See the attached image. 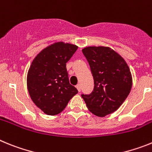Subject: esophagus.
I'll list each match as a JSON object with an SVG mask.
<instances>
[{
	"label": "esophagus",
	"instance_id": "esophagus-1",
	"mask_svg": "<svg viewBox=\"0 0 152 152\" xmlns=\"http://www.w3.org/2000/svg\"><path fill=\"white\" fill-rule=\"evenodd\" d=\"M76 88H77V91H78L79 92H80V91H81V87H80V84H77V85L76 86Z\"/></svg>",
	"mask_w": 152,
	"mask_h": 152
}]
</instances>
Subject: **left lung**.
<instances>
[{"label": "left lung", "instance_id": "1", "mask_svg": "<svg viewBox=\"0 0 152 152\" xmlns=\"http://www.w3.org/2000/svg\"><path fill=\"white\" fill-rule=\"evenodd\" d=\"M82 52L89 63L94 87L91 94L81 96L92 113L103 117L116 111L128 96L132 88L129 68L109 47H87Z\"/></svg>", "mask_w": 152, "mask_h": 152}]
</instances>
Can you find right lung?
Here are the masks:
<instances>
[{"mask_svg":"<svg viewBox=\"0 0 152 152\" xmlns=\"http://www.w3.org/2000/svg\"><path fill=\"white\" fill-rule=\"evenodd\" d=\"M77 49V45L58 42L44 49L32 62L27 75L28 91L32 100L45 114L60 113L78 93L70 84L66 68Z\"/></svg>","mask_w":152,"mask_h":152,"instance_id":"right-lung-1","label":"right lung"}]
</instances>
